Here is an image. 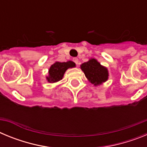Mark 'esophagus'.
<instances>
[{
    "label": "esophagus",
    "mask_w": 147,
    "mask_h": 147,
    "mask_svg": "<svg viewBox=\"0 0 147 147\" xmlns=\"http://www.w3.org/2000/svg\"><path fill=\"white\" fill-rule=\"evenodd\" d=\"M73 60H74V62H75V64L76 65L78 64V62H79V59H78V58H76V57L74 58V59H73Z\"/></svg>",
    "instance_id": "34e87169"
}]
</instances>
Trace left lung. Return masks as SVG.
<instances>
[{
    "mask_svg": "<svg viewBox=\"0 0 147 147\" xmlns=\"http://www.w3.org/2000/svg\"><path fill=\"white\" fill-rule=\"evenodd\" d=\"M81 69L85 73V76L94 85H100L107 81L108 71L106 67L102 66L96 59H91L88 62H84L81 65Z\"/></svg>",
    "mask_w": 147,
    "mask_h": 147,
    "instance_id": "1",
    "label": "left lung"
}]
</instances>
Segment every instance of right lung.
Instances as JSON below:
<instances>
[{
  "label": "right lung",
  "instance_id": "add662e5",
  "mask_svg": "<svg viewBox=\"0 0 147 147\" xmlns=\"http://www.w3.org/2000/svg\"><path fill=\"white\" fill-rule=\"evenodd\" d=\"M75 63L72 61H67L66 62H57L51 66L49 71V77H47L49 82H57L62 80L65 72L69 67H75Z\"/></svg>",
  "mask_w": 147,
  "mask_h": 147
}]
</instances>
